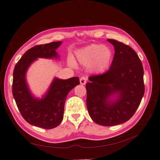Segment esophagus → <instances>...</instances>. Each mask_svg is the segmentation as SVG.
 <instances>
[{
	"label": "esophagus",
	"instance_id": "esophagus-1",
	"mask_svg": "<svg viewBox=\"0 0 160 160\" xmlns=\"http://www.w3.org/2000/svg\"><path fill=\"white\" fill-rule=\"evenodd\" d=\"M87 78L86 77H82L80 78V84H82V85H84L87 83Z\"/></svg>",
	"mask_w": 160,
	"mask_h": 160
}]
</instances>
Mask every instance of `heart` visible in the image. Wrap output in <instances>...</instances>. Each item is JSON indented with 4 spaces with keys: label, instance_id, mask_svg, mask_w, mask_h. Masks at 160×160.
<instances>
[{
    "label": "heart",
    "instance_id": "1",
    "mask_svg": "<svg viewBox=\"0 0 160 160\" xmlns=\"http://www.w3.org/2000/svg\"><path fill=\"white\" fill-rule=\"evenodd\" d=\"M76 58L78 62L84 65L93 64L95 71L100 73L109 67L113 59V52L108 47L91 44L80 50ZM69 64L72 67L75 65L72 60H69Z\"/></svg>",
    "mask_w": 160,
    "mask_h": 160
}]
</instances>
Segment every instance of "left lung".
Returning <instances> with one entry per match:
<instances>
[{
  "label": "left lung",
  "mask_w": 160,
  "mask_h": 160,
  "mask_svg": "<svg viewBox=\"0 0 160 160\" xmlns=\"http://www.w3.org/2000/svg\"><path fill=\"white\" fill-rule=\"evenodd\" d=\"M113 62L106 73L89 77L87 106L96 124L110 127L124 123L140 106L144 94V69L131 47L113 39Z\"/></svg>",
  "instance_id": "obj_1"
}]
</instances>
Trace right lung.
Here are the masks:
<instances>
[{"mask_svg": "<svg viewBox=\"0 0 160 160\" xmlns=\"http://www.w3.org/2000/svg\"><path fill=\"white\" fill-rule=\"evenodd\" d=\"M62 43L52 42L32 47L23 54L13 70L12 93L20 113L29 124L45 129L55 128L62 122L67 95L80 84L79 78L62 80L54 77L45 94L38 98L30 89L27 72L38 58H60L56 49Z\"/></svg>", "mask_w": 160, "mask_h": 160, "instance_id": "right-lung-1", "label": "right lung"}]
</instances>
